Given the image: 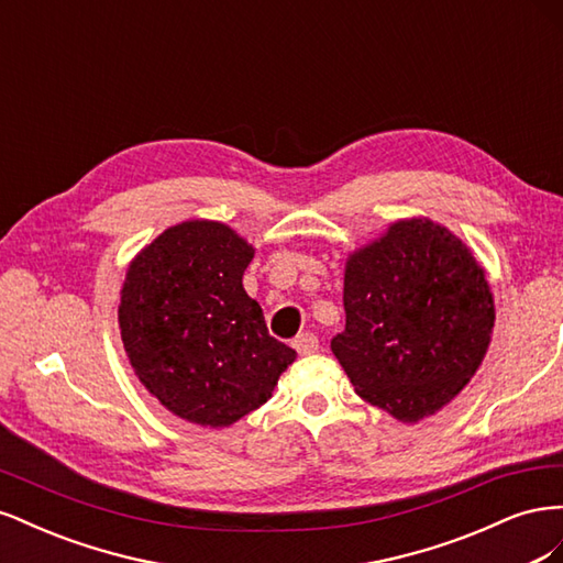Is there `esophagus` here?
<instances>
[{
    "label": "esophagus",
    "instance_id": "esophagus-1",
    "mask_svg": "<svg viewBox=\"0 0 563 563\" xmlns=\"http://www.w3.org/2000/svg\"><path fill=\"white\" fill-rule=\"evenodd\" d=\"M294 347L298 350V354H312V352L319 350V338L314 333H310V331H305V333L296 335Z\"/></svg>",
    "mask_w": 563,
    "mask_h": 563
}]
</instances>
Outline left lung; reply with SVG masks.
Segmentation results:
<instances>
[{"mask_svg":"<svg viewBox=\"0 0 563 563\" xmlns=\"http://www.w3.org/2000/svg\"><path fill=\"white\" fill-rule=\"evenodd\" d=\"M345 331L331 350L356 395L401 422L446 406L490 343L493 296L470 249L428 218L350 255Z\"/></svg>","mask_w":563,"mask_h":563,"instance_id":"left-lung-1","label":"left lung"}]
</instances>
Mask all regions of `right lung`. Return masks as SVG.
<instances>
[{"mask_svg": "<svg viewBox=\"0 0 563 563\" xmlns=\"http://www.w3.org/2000/svg\"><path fill=\"white\" fill-rule=\"evenodd\" d=\"M251 258L253 246L228 225L187 220L126 272L119 329L135 376L168 411L203 428L263 406L296 360L244 291Z\"/></svg>", "mask_w": 563, "mask_h": 563, "instance_id": "add662e5", "label": "right lung"}]
</instances>
